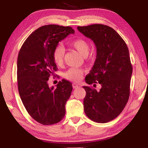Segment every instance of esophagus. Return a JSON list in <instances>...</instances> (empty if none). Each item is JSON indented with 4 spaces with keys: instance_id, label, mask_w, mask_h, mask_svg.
I'll use <instances>...</instances> for the list:
<instances>
[{
    "instance_id": "34e87169",
    "label": "esophagus",
    "mask_w": 148,
    "mask_h": 148,
    "mask_svg": "<svg viewBox=\"0 0 148 148\" xmlns=\"http://www.w3.org/2000/svg\"><path fill=\"white\" fill-rule=\"evenodd\" d=\"M72 87H73L74 88H77L79 87V85L76 83H73L72 84Z\"/></svg>"
}]
</instances>
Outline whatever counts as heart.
I'll return each mask as SVG.
<instances>
[{
    "instance_id": "heart-1",
    "label": "heart",
    "mask_w": 148,
    "mask_h": 148,
    "mask_svg": "<svg viewBox=\"0 0 148 148\" xmlns=\"http://www.w3.org/2000/svg\"><path fill=\"white\" fill-rule=\"evenodd\" d=\"M71 46L79 52L81 55L86 56L89 53L90 45L86 40L83 39H77L71 43ZM65 50L63 47L59 46L56 47L53 51V58L55 64L60 65L64 62ZM83 70L77 68H71L65 72L64 76L70 81L77 82L79 81L83 74Z\"/></svg>"
}]
</instances>
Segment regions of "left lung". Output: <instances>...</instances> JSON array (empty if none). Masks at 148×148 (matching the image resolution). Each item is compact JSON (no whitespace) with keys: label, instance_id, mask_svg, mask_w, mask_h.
<instances>
[{"label":"left lung","instance_id":"8db88e82","mask_svg":"<svg viewBox=\"0 0 148 148\" xmlns=\"http://www.w3.org/2000/svg\"><path fill=\"white\" fill-rule=\"evenodd\" d=\"M77 29L92 39L97 48L95 62L85 77L86 83L98 81L101 84L98 92L83 86L84 111L91 120L108 123L120 114L129 99L132 74L129 51L121 37L109 26L93 24Z\"/></svg>","mask_w":148,"mask_h":148}]
</instances>
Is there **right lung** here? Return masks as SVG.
<instances>
[{
	"instance_id": "1",
	"label": "right lung",
	"mask_w": 148,
	"mask_h": 148,
	"mask_svg": "<svg viewBox=\"0 0 148 148\" xmlns=\"http://www.w3.org/2000/svg\"><path fill=\"white\" fill-rule=\"evenodd\" d=\"M71 34H74L71 27L42 26L30 34L19 51V94L28 113L40 124L57 123L65 114V104L72 92V83L62 79L56 88H50L48 81L58 69L53 58V50Z\"/></svg>"
}]
</instances>
